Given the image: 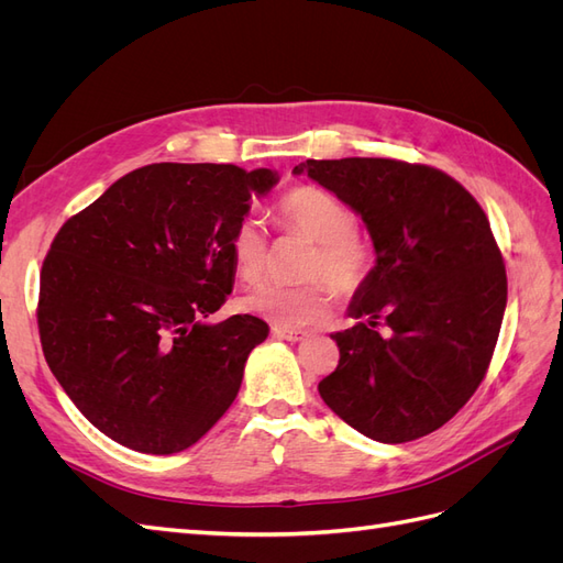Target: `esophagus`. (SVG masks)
<instances>
[{"label": "esophagus", "mask_w": 563, "mask_h": 563, "mask_svg": "<svg viewBox=\"0 0 563 563\" xmlns=\"http://www.w3.org/2000/svg\"><path fill=\"white\" fill-rule=\"evenodd\" d=\"M272 335L279 338V340H288V343H298V340L305 338L302 331L296 329H286V327H272Z\"/></svg>", "instance_id": "obj_1"}]
</instances>
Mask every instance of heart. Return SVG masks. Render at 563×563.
<instances>
[{"label": "heart", "instance_id": "1", "mask_svg": "<svg viewBox=\"0 0 563 563\" xmlns=\"http://www.w3.org/2000/svg\"><path fill=\"white\" fill-rule=\"evenodd\" d=\"M277 220L288 232L314 242L305 263L302 284H263L244 298V308L277 327L296 329L329 314L333 288L343 296L360 294L376 267V249L354 225V211L343 199L317 185H296L277 203ZM269 240L261 220L244 218L234 228L230 255L236 277L258 282L267 265Z\"/></svg>", "mask_w": 563, "mask_h": 563}]
</instances>
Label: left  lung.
<instances>
[{
	"label": "left lung",
	"instance_id": "obj_1",
	"mask_svg": "<svg viewBox=\"0 0 563 563\" xmlns=\"http://www.w3.org/2000/svg\"><path fill=\"white\" fill-rule=\"evenodd\" d=\"M352 207L376 267L354 294L352 329L319 395L383 444L439 430L482 385L498 343L507 275L484 209L449 174L399 159H308L294 174ZM388 329L379 333V327Z\"/></svg>",
	"mask_w": 563,
	"mask_h": 563
}]
</instances>
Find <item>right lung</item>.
Listing matches in <instances>:
<instances>
[{"label": "right lung", "mask_w": 563, "mask_h": 563, "mask_svg": "<svg viewBox=\"0 0 563 563\" xmlns=\"http://www.w3.org/2000/svg\"><path fill=\"white\" fill-rule=\"evenodd\" d=\"M269 168L150 164L65 220L42 265L37 327L46 364L93 428L168 455L234 401L267 323L207 319L232 294L230 240Z\"/></svg>", "instance_id": "right-lung-1"}]
</instances>
